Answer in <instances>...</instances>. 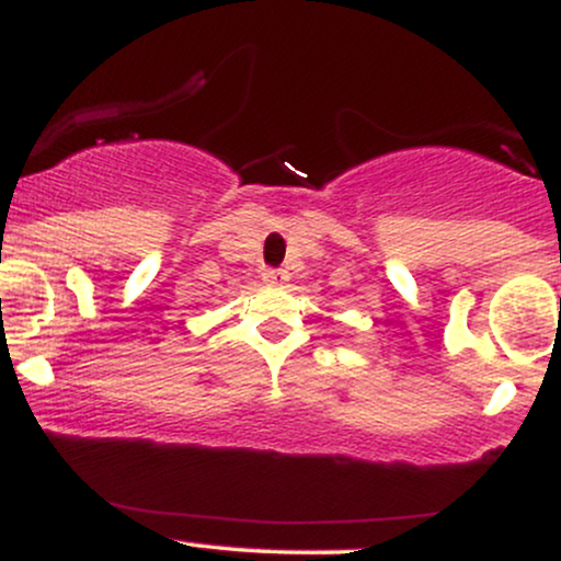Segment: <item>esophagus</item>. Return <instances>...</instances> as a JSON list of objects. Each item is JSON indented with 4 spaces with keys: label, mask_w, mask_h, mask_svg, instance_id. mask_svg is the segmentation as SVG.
Listing matches in <instances>:
<instances>
[{
    "label": "esophagus",
    "mask_w": 561,
    "mask_h": 561,
    "mask_svg": "<svg viewBox=\"0 0 561 561\" xmlns=\"http://www.w3.org/2000/svg\"><path fill=\"white\" fill-rule=\"evenodd\" d=\"M263 279H266L268 285H287L289 274L285 272V268H268V272L263 274Z\"/></svg>",
    "instance_id": "esophagus-1"
}]
</instances>
